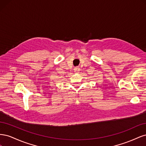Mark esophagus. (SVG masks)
Wrapping results in <instances>:
<instances>
[{
    "instance_id": "1",
    "label": "esophagus",
    "mask_w": 146,
    "mask_h": 146,
    "mask_svg": "<svg viewBox=\"0 0 146 146\" xmlns=\"http://www.w3.org/2000/svg\"><path fill=\"white\" fill-rule=\"evenodd\" d=\"M74 72H76V73H78L79 71H80V68H79V67H78V66H77V67L74 68Z\"/></svg>"
}]
</instances>
